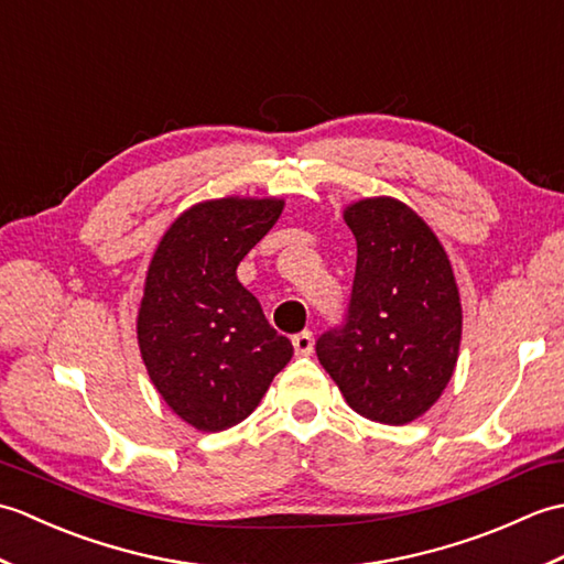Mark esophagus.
Segmentation results:
<instances>
[{"instance_id": "34e87169", "label": "esophagus", "mask_w": 564, "mask_h": 564, "mask_svg": "<svg viewBox=\"0 0 564 564\" xmlns=\"http://www.w3.org/2000/svg\"><path fill=\"white\" fill-rule=\"evenodd\" d=\"M293 349L297 356H310L313 354V332H297L293 337Z\"/></svg>"}]
</instances>
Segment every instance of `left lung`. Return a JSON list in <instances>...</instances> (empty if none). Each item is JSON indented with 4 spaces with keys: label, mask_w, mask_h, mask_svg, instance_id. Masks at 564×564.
<instances>
[{
    "label": "left lung",
    "mask_w": 564,
    "mask_h": 564,
    "mask_svg": "<svg viewBox=\"0 0 564 564\" xmlns=\"http://www.w3.org/2000/svg\"><path fill=\"white\" fill-rule=\"evenodd\" d=\"M356 237L351 301L315 351L354 412L400 426L422 416L458 361L463 310L446 249L394 198L344 210Z\"/></svg>",
    "instance_id": "8db88e82"
}]
</instances>
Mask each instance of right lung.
Listing matches in <instances>:
<instances>
[{
	"label": "right lung",
	"instance_id": "1",
	"mask_svg": "<svg viewBox=\"0 0 564 564\" xmlns=\"http://www.w3.org/2000/svg\"><path fill=\"white\" fill-rule=\"evenodd\" d=\"M279 198H220L188 208L164 232L148 269L138 344L150 380L200 431L242 422L293 344L237 281L249 249L279 220Z\"/></svg>",
	"mask_w": 564,
	"mask_h": 564
}]
</instances>
